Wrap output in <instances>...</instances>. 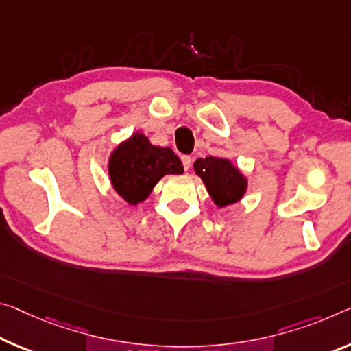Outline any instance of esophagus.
I'll use <instances>...</instances> for the list:
<instances>
[{
  "mask_svg": "<svg viewBox=\"0 0 351 351\" xmlns=\"http://www.w3.org/2000/svg\"><path fill=\"white\" fill-rule=\"evenodd\" d=\"M181 160H182V165H184V170L191 169V165H192V158H191V156H182Z\"/></svg>",
  "mask_w": 351,
  "mask_h": 351,
  "instance_id": "obj_1",
  "label": "esophagus"
}]
</instances>
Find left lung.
Masks as SVG:
<instances>
[{"instance_id":"obj_1","label":"left lung","mask_w":351,"mask_h":351,"mask_svg":"<svg viewBox=\"0 0 351 351\" xmlns=\"http://www.w3.org/2000/svg\"><path fill=\"white\" fill-rule=\"evenodd\" d=\"M193 167L197 175L202 176L214 203L220 208L239 202L245 193V178L239 173V170L228 159L209 156L197 159Z\"/></svg>"}]
</instances>
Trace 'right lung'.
<instances>
[{
	"label": "right lung",
	"mask_w": 351,
	"mask_h": 351,
	"mask_svg": "<svg viewBox=\"0 0 351 351\" xmlns=\"http://www.w3.org/2000/svg\"><path fill=\"white\" fill-rule=\"evenodd\" d=\"M184 171L170 148L154 147L143 134H134L110 156L109 175L119 195L130 204L143 202L164 175Z\"/></svg>",
	"instance_id": "1"
}]
</instances>
